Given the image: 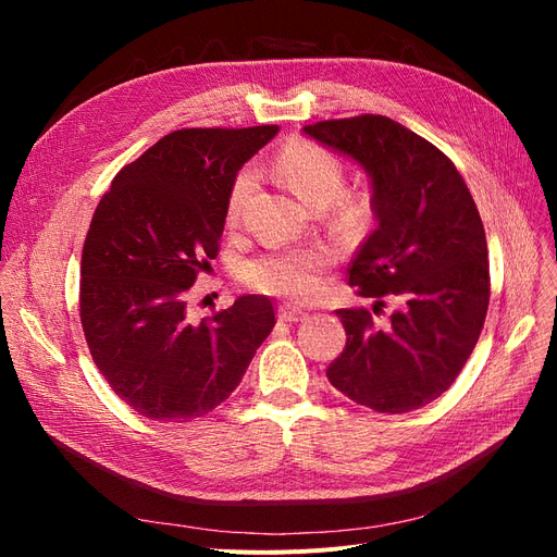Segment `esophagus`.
<instances>
[{
    "label": "esophagus",
    "mask_w": 557,
    "mask_h": 557,
    "mask_svg": "<svg viewBox=\"0 0 557 557\" xmlns=\"http://www.w3.org/2000/svg\"><path fill=\"white\" fill-rule=\"evenodd\" d=\"M309 313L301 311V309H295V307H281L278 309V318L285 320V323H299V320H305Z\"/></svg>",
    "instance_id": "1"
}]
</instances>
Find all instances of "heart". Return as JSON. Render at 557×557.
Here are the masks:
<instances>
[{"label":"heart","instance_id":"1","mask_svg":"<svg viewBox=\"0 0 557 557\" xmlns=\"http://www.w3.org/2000/svg\"><path fill=\"white\" fill-rule=\"evenodd\" d=\"M278 172L288 188L309 207H327L342 193L344 166L323 146L311 141L288 144L276 160ZM256 185V172L242 170L227 197V221L239 218L246 199ZM336 213L344 223L356 225L369 213L367 195L339 197ZM330 264L325 248H297L272 250L250 260L244 267V281L264 295L285 297L295 301H309L323 290V269Z\"/></svg>","mask_w":557,"mask_h":557}]
</instances>
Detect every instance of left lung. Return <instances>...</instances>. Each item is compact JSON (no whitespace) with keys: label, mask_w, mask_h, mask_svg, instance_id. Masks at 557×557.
I'll return each mask as SVG.
<instances>
[{"label":"left lung","mask_w":557,"mask_h":557,"mask_svg":"<svg viewBox=\"0 0 557 557\" xmlns=\"http://www.w3.org/2000/svg\"><path fill=\"white\" fill-rule=\"evenodd\" d=\"M309 139L360 164L376 230L350 264L360 297H397L376 325L364 309H342L346 348L330 383L381 413H407L444 395L474 350L491 299L479 209L453 162L385 115L305 125Z\"/></svg>","instance_id":"obj_1"}]
</instances>
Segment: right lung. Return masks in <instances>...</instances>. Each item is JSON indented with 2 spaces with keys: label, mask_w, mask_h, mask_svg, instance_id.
I'll list each match as a JSON object with an SVG mask.
<instances>
[{
  "label": "right lung",
  "mask_w": 557,
  "mask_h": 557,
  "mask_svg": "<svg viewBox=\"0 0 557 557\" xmlns=\"http://www.w3.org/2000/svg\"><path fill=\"white\" fill-rule=\"evenodd\" d=\"M276 125L176 129L123 166L81 258V323L113 393L150 420H190L225 401L272 332V299L244 295L193 323L188 293L223 237L237 172Z\"/></svg>",
  "instance_id": "1"
}]
</instances>
